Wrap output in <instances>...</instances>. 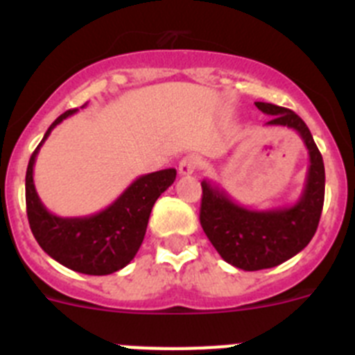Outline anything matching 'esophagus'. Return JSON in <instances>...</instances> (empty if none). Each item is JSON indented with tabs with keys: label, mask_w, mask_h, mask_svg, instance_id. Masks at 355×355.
Here are the masks:
<instances>
[{
	"label": "esophagus",
	"mask_w": 355,
	"mask_h": 355,
	"mask_svg": "<svg viewBox=\"0 0 355 355\" xmlns=\"http://www.w3.org/2000/svg\"><path fill=\"white\" fill-rule=\"evenodd\" d=\"M199 165H200V159L197 158V156H193V155L184 156V158L180 162V174L181 175L193 174V172L199 168Z\"/></svg>",
	"instance_id": "34e87169"
}]
</instances>
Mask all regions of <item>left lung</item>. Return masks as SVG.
<instances>
[{
  "label": "left lung",
  "mask_w": 355,
  "mask_h": 355,
  "mask_svg": "<svg viewBox=\"0 0 355 355\" xmlns=\"http://www.w3.org/2000/svg\"><path fill=\"white\" fill-rule=\"evenodd\" d=\"M270 121L265 126L297 131L309 156L302 193L291 206L252 209L234 202L224 188L202 180L200 225L216 252L229 265L254 272L272 268L293 258L315 236L324 208L325 168L306 122L291 110L256 103Z\"/></svg>",
  "instance_id": "8db88e82"
}]
</instances>
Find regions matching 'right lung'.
Segmentation results:
<instances>
[{"label":"right lung","mask_w":355,"mask_h":355,"mask_svg":"<svg viewBox=\"0 0 355 355\" xmlns=\"http://www.w3.org/2000/svg\"><path fill=\"white\" fill-rule=\"evenodd\" d=\"M76 112V108L67 110L56 119L31 155L26 168L28 222L39 245L55 261L80 274L108 275L124 268L137 256L146 236L150 209L156 199L174 183L175 168L140 175L112 205L94 215H53L35 190L33 165L51 131Z\"/></svg>","instance_id":"1"}]
</instances>
